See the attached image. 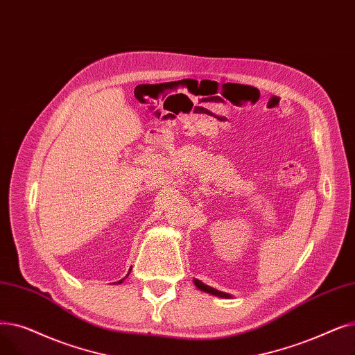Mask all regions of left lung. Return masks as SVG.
<instances>
[{
  "label": "left lung",
  "mask_w": 355,
  "mask_h": 355,
  "mask_svg": "<svg viewBox=\"0 0 355 355\" xmlns=\"http://www.w3.org/2000/svg\"><path fill=\"white\" fill-rule=\"evenodd\" d=\"M193 283H195L196 288L200 289L202 292H207V293H211V295L219 296V297H224V299H230V297H231L230 293H225V292H221V291H216V289L211 288V286H208V284H205V283H202V282L198 280V279H193Z\"/></svg>",
  "instance_id": "left-lung-1"
}]
</instances>
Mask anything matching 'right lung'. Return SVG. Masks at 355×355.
<instances>
[{
  "mask_svg": "<svg viewBox=\"0 0 355 355\" xmlns=\"http://www.w3.org/2000/svg\"><path fill=\"white\" fill-rule=\"evenodd\" d=\"M128 273H130V272H128ZM127 276H128V275H127ZM127 276H125V277H127ZM125 277H124V279H121V280H118V282H115V283H118V284H120V283H123V282L125 280Z\"/></svg>",
  "mask_w": 355,
  "mask_h": 355,
  "instance_id": "add662e5",
  "label": "right lung"
}]
</instances>
